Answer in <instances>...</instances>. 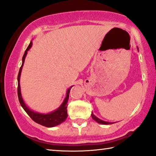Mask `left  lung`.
Wrapping results in <instances>:
<instances>
[{
  "mask_svg": "<svg viewBox=\"0 0 156 156\" xmlns=\"http://www.w3.org/2000/svg\"><path fill=\"white\" fill-rule=\"evenodd\" d=\"M137 50H139V48L137 47ZM91 116L93 120H94L95 121L97 122L98 123H99V124H102V125H111V124H113V122H106V121H104V120H102L101 119H99V118H98L97 117L96 115H94V113H92L91 114Z\"/></svg>",
  "mask_w": 156,
  "mask_h": 156,
  "instance_id": "obj_1",
  "label": "left lung"
}]
</instances>
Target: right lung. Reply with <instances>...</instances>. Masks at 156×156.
Masks as SVG:
<instances>
[{
  "mask_svg": "<svg viewBox=\"0 0 156 156\" xmlns=\"http://www.w3.org/2000/svg\"><path fill=\"white\" fill-rule=\"evenodd\" d=\"M32 46V41L28 46L27 49L25 51L24 55H23L22 57V66L20 67V71H19L18 76H17V81H18V87H17V93H18V98L19 101H20V103L22 106V107L24 108V110L26 111L28 115L30 116V118H31L32 120H34V122H36L38 124H40L43 126L48 127H52L55 126H57V125L61 124L63 122H64L66 119L67 118V102L69 100V92H70V90L71 87L73 86H71L70 87L68 88L66 91V97L64 99L63 102L61 104V106H59V108L56 109V110L52 111L50 113H41L38 112H36V111H34L31 110L29 107H28L27 104H25L24 101L23 100L22 93H21V87H20V76H21V72L22 70L23 65L24 63L25 58H26V56L27 55V52L29 50V49L31 48Z\"/></svg>",
  "mask_w": 156,
  "mask_h": 156,
  "instance_id": "add662e5",
  "label": "right lung"
}]
</instances>
